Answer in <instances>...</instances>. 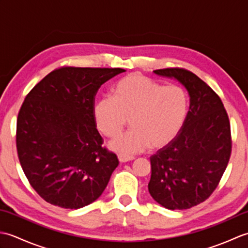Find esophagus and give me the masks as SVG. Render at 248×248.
<instances>
[{
    "instance_id": "obj_1",
    "label": "esophagus",
    "mask_w": 248,
    "mask_h": 248,
    "mask_svg": "<svg viewBox=\"0 0 248 248\" xmlns=\"http://www.w3.org/2000/svg\"><path fill=\"white\" fill-rule=\"evenodd\" d=\"M118 160L121 163H124V162H129V161L134 160V156H132V155H118Z\"/></svg>"
}]
</instances>
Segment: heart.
<instances>
[{
    "instance_id": "obj_1",
    "label": "heart",
    "mask_w": 248,
    "mask_h": 248,
    "mask_svg": "<svg viewBox=\"0 0 248 248\" xmlns=\"http://www.w3.org/2000/svg\"><path fill=\"white\" fill-rule=\"evenodd\" d=\"M188 99L177 85L162 86L140 73H132L116 84L112 98L94 102L93 119L108 138L123 132L127 119L132 128L109 144L113 150L132 155L147 147L159 149L175 140L186 123Z\"/></svg>"
}]
</instances>
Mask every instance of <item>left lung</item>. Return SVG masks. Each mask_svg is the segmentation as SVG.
<instances>
[{
	"mask_svg": "<svg viewBox=\"0 0 248 248\" xmlns=\"http://www.w3.org/2000/svg\"><path fill=\"white\" fill-rule=\"evenodd\" d=\"M154 72L186 88L189 109L177 138L150 156L148 189L164 208L186 210L203 202L218 186L231 155L229 118L217 93L193 72L183 68Z\"/></svg>",
	"mask_w": 248,
	"mask_h": 248,
	"instance_id": "1",
	"label": "left lung"
}]
</instances>
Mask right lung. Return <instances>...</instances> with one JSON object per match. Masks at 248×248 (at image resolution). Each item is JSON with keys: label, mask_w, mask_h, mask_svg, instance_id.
Here are the masks:
<instances>
[{"label": "right lung", "mask_w": 248, "mask_h": 248, "mask_svg": "<svg viewBox=\"0 0 248 248\" xmlns=\"http://www.w3.org/2000/svg\"><path fill=\"white\" fill-rule=\"evenodd\" d=\"M121 68L61 67L26 94L17 119L18 157L46 202L80 209L98 199L118 166L102 147L93 108L98 89Z\"/></svg>", "instance_id": "right-lung-1"}]
</instances>
